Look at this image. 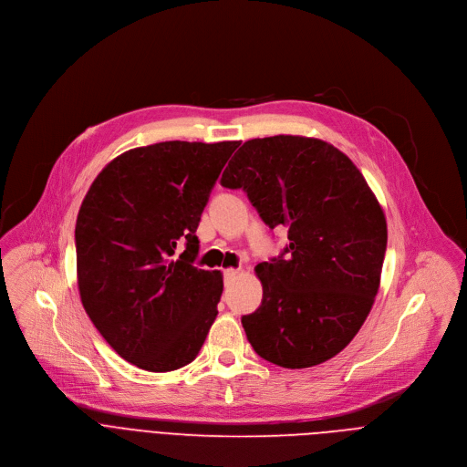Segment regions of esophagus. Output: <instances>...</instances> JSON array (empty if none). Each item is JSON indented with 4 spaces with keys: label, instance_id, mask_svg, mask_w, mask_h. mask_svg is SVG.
<instances>
[{
    "label": "esophagus",
    "instance_id": "obj_1",
    "mask_svg": "<svg viewBox=\"0 0 467 467\" xmlns=\"http://www.w3.org/2000/svg\"><path fill=\"white\" fill-rule=\"evenodd\" d=\"M238 274H240L238 268H229V270L223 272V277H225V281H231V279H234Z\"/></svg>",
    "mask_w": 467,
    "mask_h": 467
}]
</instances>
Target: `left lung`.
Wrapping results in <instances>:
<instances>
[{
	"label": "left lung",
	"instance_id": "1",
	"mask_svg": "<svg viewBox=\"0 0 467 467\" xmlns=\"http://www.w3.org/2000/svg\"><path fill=\"white\" fill-rule=\"evenodd\" d=\"M262 222L286 227L282 254L258 264L262 305L242 325L258 357L301 369L338 355L380 285L386 218L364 175L335 146L277 135L247 140L222 175Z\"/></svg>",
	"mask_w": 467,
	"mask_h": 467
}]
</instances>
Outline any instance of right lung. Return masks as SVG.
<instances>
[{"label": "right lung", "mask_w": 467, "mask_h": 467, "mask_svg": "<svg viewBox=\"0 0 467 467\" xmlns=\"http://www.w3.org/2000/svg\"><path fill=\"white\" fill-rule=\"evenodd\" d=\"M238 146L173 140L129 150L83 199L76 223L81 303L107 344L140 369L190 364L218 316L223 279L193 265L195 231Z\"/></svg>", "instance_id": "add662e5"}]
</instances>
